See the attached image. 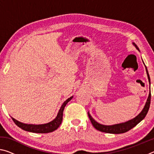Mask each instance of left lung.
<instances>
[{
    "label": "left lung",
    "mask_w": 154,
    "mask_h": 154,
    "mask_svg": "<svg viewBox=\"0 0 154 154\" xmlns=\"http://www.w3.org/2000/svg\"><path fill=\"white\" fill-rule=\"evenodd\" d=\"M132 45L136 48V49L138 51H140L139 48H138L136 44L134 43H132ZM145 66L146 72H147L148 80H149V90H150L151 83H150L149 75L148 73L147 67H146V66ZM150 101H151V91L149 90V96H148L147 101H146L144 107H143V109H142V111L140 112V113L139 115H137L135 118H132V119H130L128 121L122 122V123H119V124H113V125L101 124L96 122L95 119L92 118L89 111L88 112V114L91 121V123H92L93 125V126L94 127L96 130H99V131L106 132V133H111V134L124 133V132L128 131V130H130V129H132V128H134L135 126H137L139 122H141L143 119L145 118V117L146 116V115H147L148 111H149V106H150Z\"/></svg>",
    "instance_id": "left-lung-1"
}]
</instances>
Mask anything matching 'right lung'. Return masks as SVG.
Here are the masks:
<instances>
[{
	"mask_svg": "<svg viewBox=\"0 0 154 154\" xmlns=\"http://www.w3.org/2000/svg\"><path fill=\"white\" fill-rule=\"evenodd\" d=\"M72 97H73V96H72L71 97L69 98L66 100L64 101L63 104L62 105L60 109L56 118L50 122H49V123L43 124H28L17 121L14 118H12V117L11 118L13 121L15 122V124L18 127H20L22 130H26V131L35 132V133H49V132H51L54 131V130H56L60 126V125L61 124L65 106L71 100Z\"/></svg>",
	"mask_w": 154,
	"mask_h": 154,
	"instance_id": "1",
	"label": "right lung"
}]
</instances>
